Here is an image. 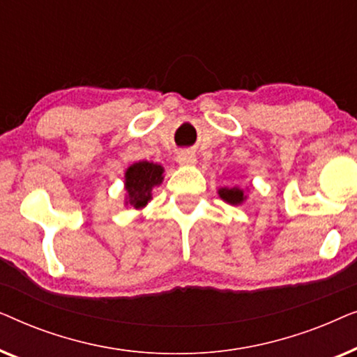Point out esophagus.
I'll return each mask as SVG.
<instances>
[{
    "label": "esophagus",
    "instance_id": "1",
    "mask_svg": "<svg viewBox=\"0 0 357 357\" xmlns=\"http://www.w3.org/2000/svg\"><path fill=\"white\" fill-rule=\"evenodd\" d=\"M177 160H178V164H182V165H193V164H197V155H195L193 151L185 149V151H180L177 155Z\"/></svg>",
    "mask_w": 357,
    "mask_h": 357
}]
</instances>
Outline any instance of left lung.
<instances>
[{
  "label": "left lung",
  "instance_id": "1",
  "mask_svg": "<svg viewBox=\"0 0 357 357\" xmlns=\"http://www.w3.org/2000/svg\"><path fill=\"white\" fill-rule=\"evenodd\" d=\"M219 197L231 204H241L245 199L241 188H221L219 190Z\"/></svg>",
  "mask_w": 357,
  "mask_h": 357
}]
</instances>
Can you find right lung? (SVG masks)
Here are the masks:
<instances>
[{"label": "right lung", "mask_w": 357, "mask_h": 357, "mask_svg": "<svg viewBox=\"0 0 357 357\" xmlns=\"http://www.w3.org/2000/svg\"><path fill=\"white\" fill-rule=\"evenodd\" d=\"M164 169L158 164L141 160L128 167L125 174V185L128 192V203L136 209L143 208L151 199V190L162 182Z\"/></svg>", "instance_id": "add662e5"}]
</instances>
